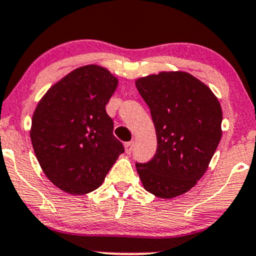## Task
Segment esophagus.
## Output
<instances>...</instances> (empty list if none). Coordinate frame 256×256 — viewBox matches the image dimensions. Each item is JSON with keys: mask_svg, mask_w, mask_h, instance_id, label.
Masks as SVG:
<instances>
[{"mask_svg": "<svg viewBox=\"0 0 256 256\" xmlns=\"http://www.w3.org/2000/svg\"><path fill=\"white\" fill-rule=\"evenodd\" d=\"M133 148H134V142H128L124 144V149H126V152L127 154H130L132 151H133Z\"/></svg>", "mask_w": 256, "mask_h": 256, "instance_id": "obj_1", "label": "esophagus"}]
</instances>
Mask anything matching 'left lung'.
<instances>
[{
    "instance_id": "8db88e82",
    "label": "left lung",
    "mask_w": 256,
    "mask_h": 256,
    "mask_svg": "<svg viewBox=\"0 0 256 256\" xmlns=\"http://www.w3.org/2000/svg\"><path fill=\"white\" fill-rule=\"evenodd\" d=\"M149 106L158 150L136 164L145 190L171 199L204 176L222 136V108L208 85L186 72H160L136 80Z\"/></svg>"
}]
</instances>
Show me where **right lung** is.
Returning a JSON list of instances; mask_svg holds the SVG:
<instances>
[{
  "mask_svg": "<svg viewBox=\"0 0 256 256\" xmlns=\"http://www.w3.org/2000/svg\"><path fill=\"white\" fill-rule=\"evenodd\" d=\"M117 85L106 68L83 66L52 85L35 108L30 129L35 156L46 177L66 193L98 189L124 152L106 112Z\"/></svg>",
  "mask_w": 256,
  "mask_h": 256,
  "instance_id": "add662e5",
  "label": "right lung"
}]
</instances>
